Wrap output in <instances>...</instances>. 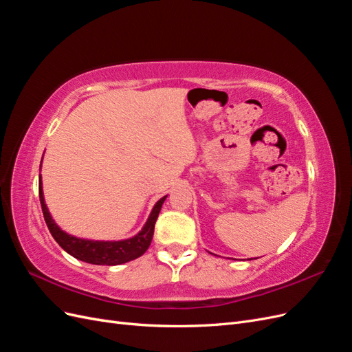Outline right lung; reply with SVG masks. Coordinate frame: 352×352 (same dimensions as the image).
I'll use <instances>...</instances> for the list:
<instances>
[{
	"mask_svg": "<svg viewBox=\"0 0 352 352\" xmlns=\"http://www.w3.org/2000/svg\"><path fill=\"white\" fill-rule=\"evenodd\" d=\"M164 199L166 197L157 202L155 207L151 211L150 217H148L145 223L144 229L138 233L136 236L126 241H119V242L85 241V239H78L67 235V233L63 232L56 225L54 220L51 219L44 202V194H42V186L39 182V201L42 207V214H44L45 223L51 232L52 238L57 241V243L63 250L69 252L70 255H73L74 258L87 261L91 264H100V265L123 264L141 257V255L148 250V247H150V243L153 241L155 221L160 214V210H162Z\"/></svg>",
	"mask_w": 352,
	"mask_h": 352,
	"instance_id": "add662e5",
	"label": "right lung"
}]
</instances>
